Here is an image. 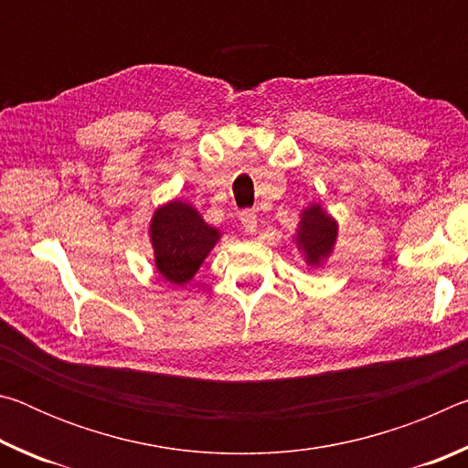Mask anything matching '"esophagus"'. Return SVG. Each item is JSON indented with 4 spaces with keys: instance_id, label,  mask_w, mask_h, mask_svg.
I'll return each instance as SVG.
<instances>
[{
    "instance_id": "1",
    "label": "esophagus",
    "mask_w": 468,
    "mask_h": 468,
    "mask_svg": "<svg viewBox=\"0 0 468 468\" xmlns=\"http://www.w3.org/2000/svg\"><path fill=\"white\" fill-rule=\"evenodd\" d=\"M241 225L245 229V233H256L258 231V215L253 210H243L241 212Z\"/></svg>"
}]
</instances>
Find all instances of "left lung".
<instances>
[{
    "mask_svg": "<svg viewBox=\"0 0 468 468\" xmlns=\"http://www.w3.org/2000/svg\"><path fill=\"white\" fill-rule=\"evenodd\" d=\"M336 241V223L332 220L322 206L314 204L303 210L299 223L297 245L305 253L310 266H320L324 258L330 256Z\"/></svg>",
    "mask_w": 468,
    "mask_h": 468,
    "instance_id": "left-lung-1",
    "label": "left lung"
}]
</instances>
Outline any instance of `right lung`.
Returning <instances> with one entry per match:
<instances>
[{"instance_id":"right-lung-1","label":"right lung","mask_w":468,"mask_h":468,"mask_svg":"<svg viewBox=\"0 0 468 468\" xmlns=\"http://www.w3.org/2000/svg\"><path fill=\"white\" fill-rule=\"evenodd\" d=\"M218 237L217 229L206 225L200 212L189 204L176 200L161 206L150 223L156 271L173 284H186Z\"/></svg>"}]
</instances>
